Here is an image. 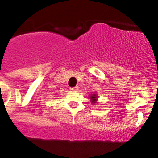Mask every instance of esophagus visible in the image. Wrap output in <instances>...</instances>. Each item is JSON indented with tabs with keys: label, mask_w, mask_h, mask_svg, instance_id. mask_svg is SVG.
I'll return each instance as SVG.
<instances>
[{
	"label": "esophagus",
	"mask_w": 158,
	"mask_h": 158,
	"mask_svg": "<svg viewBox=\"0 0 158 158\" xmlns=\"http://www.w3.org/2000/svg\"><path fill=\"white\" fill-rule=\"evenodd\" d=\"M70 90L77 91L78 90V87H77V86H76V87H70Z\"/></svg>",
	"instance_id": "1"
}]
</instances>
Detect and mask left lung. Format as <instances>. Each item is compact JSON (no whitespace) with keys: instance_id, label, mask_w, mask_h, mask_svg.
I'll return each mask as SVG.
<instances>
[{"instance_id":"obj_1","label":"left lung","mask_w":158,"mask_h":158,"mask_svg":"<svg viewBox=\"0 0 158 158\" xmlns=\"http://www.w3.org/2000/svg\"><path fill=\"white\" fill-rule=\"evenodd\" d=\"M90 101H92V104H95V103H97V94H91L90 95Z\"/></svg>"}]
</instances>
